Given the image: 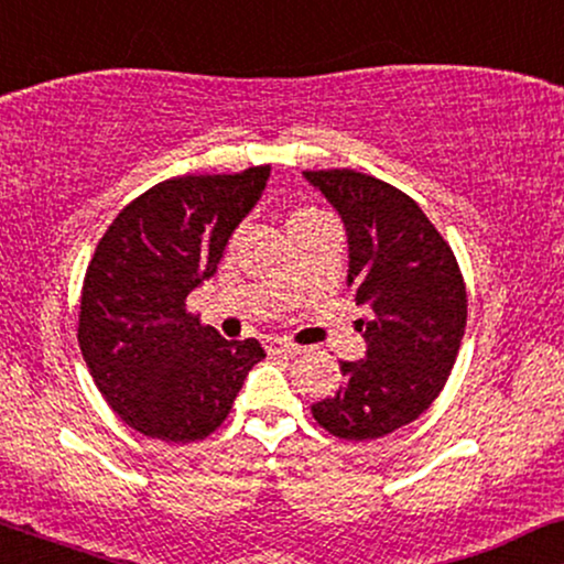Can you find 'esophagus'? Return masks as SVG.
Here are the masks:
<instances>
[{"mask_svg": "<svg viewBox=\"0 0 564 564\" xmlns=\"http://www.w3.org/2000/svg\"><path fill=\"white\" fill-rule=\"evenodd\" d=\"M267 351L272 354V357H295V354L300 351V346L282 341V338H267Z\"/></svg>", "mask_w": 564, "mask_h": 564, "instance_id": "34e87169", "label": "esophagus"}]
</instances>
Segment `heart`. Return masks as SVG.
<instances>
[{"label":"heart","mask_w":564,"mask_h":564,"mask_svg":"<svg viewBox=\"0 0 564 564\" xmlns=\"http://www.w3.org/2000/svg\"><path fill=\"white\" fill-rule=\"evenodd\" d=\"M321 218H326V213L315 210V207H297V210L290 215L288 228H290V234H292V230H297V228H303V226H311V223L321 220Z\"/></svg>","instance_id":"b5f03b06"}]
</instances>
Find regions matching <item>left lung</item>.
Masks as SVG:
<instances>
[{
	"label": "left lung",
	"mask_w": 564,
	"mask_h": 564,
	"mask_svg": "<svg viewBox=\"0 0 564 564\" xmlns=\"http://www.w3.org/2000/svg\"><path fill=\"white\" fill-rule=\"evenodd\" d=\"M349 234L354 303L367 359L341 361L344 384L313 419L346 442L388 436L444 390L467 326V288L449 241L405 192L354 169L305 172Z\"/></svg>",
	"instance_id": "obj_1"
}]
</instances>
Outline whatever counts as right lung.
Listing matches in <instances>:
<instances>
[{"label": "right lung", "mask_w": 564, "mask_h": 564, "mask_svg": "<svg viewBox=\"0 0 564 564\" xmlns=\"http://www.w3.org/2000/svg\"><path fill=\"white\" fill-rule=\"evenodd\" d=\"M267 176L269 164L172 176L122 207L99 238L84 274L79 346L107 405L143 436L207 438L267 357L257 338L228 341L187 307Z\"/></svg>", "instance_id": "right-lung-1"}]
</instances>
